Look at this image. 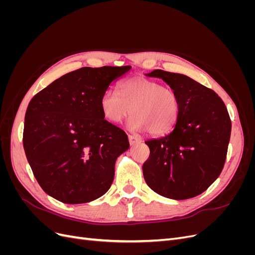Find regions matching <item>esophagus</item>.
<instances>
[{
    "label": "esophagus",
    "instance_id": "obj_1",
    "mask_svg": "<svg viewBox=\"0 0 255 255\" xmlns=\"http://www.w3.org/2000/svg\"><path fill=\"white\" fill-rule=\"evenodd\" d=\"M128 141H129L130 145H135V144H138V143L141 142L139 138H138L135 135H128Z\"/></svg>",
    "mask_w": 255,
    "mask_h": 255
}]
</instances>
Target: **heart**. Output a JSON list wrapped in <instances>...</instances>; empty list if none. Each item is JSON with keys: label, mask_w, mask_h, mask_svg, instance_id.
<instances>
[{"label": "heart", "mask_w": 255, "mask_h": 255, "mask_svg": "<svg viewBox=\"0 0 255 255\" xmlns=\"http://www.w3.org/2000/svg\"><path fill=\"white\" fill-rule=\"evenodd\" d=\"M100 104L106 120L120 123L132 112L129 128L137 132L149 130L152 135L169 132L181 110L179 97L171 87L143 76L125 80L119 85V91L107 89Z\"/></svg>", "instance_id": "obj_1"}]
</instances>
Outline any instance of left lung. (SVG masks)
<instances>
[{
  "mask_svg": "<svg viewBox=\"0 0 255 255\" xmlns=\"http://www.w3.org/2000/svg\"><path fill=\"white\" fill-rule=\"evenodd\" d=\"M166 82L180 100V116L168 135L145 141L150 156L144 181L156 194L185 200L202 194L216 181L227 158L231 120L216 92L180 73L146 74Z\"/></svg>",
  "mask_w": 255,
  "mask_h": 255,
  "instance_id": "8db88e82",
  "label": "left lung"
}]
</instances>
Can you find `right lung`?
Here are the masks:
<instances>
[{
    "instance_id": "1",
    "label": "right lung",
    "mask_w": 255,
    "mask_h": 255,
    "mask_svg": "<svg viewBox=\"0 0 255 255\" xmlns=\"http://www.w3.org/2000/svg\"><path fill=\"white\" fill-rule=\"evenodd\" d=\"M130 68L84 67L30 100L23 146L37 182L49 196L80 204L110 189L116 160L129 143L121 128L104 119L100 103L111 84Z\"/></svg>"
}]
</instances>
